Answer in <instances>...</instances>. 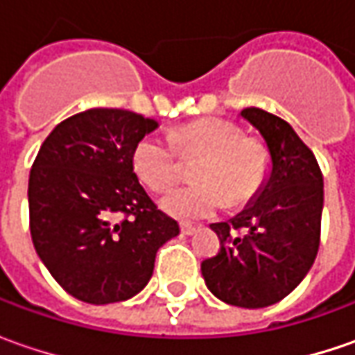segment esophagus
<instances>
[{
  "label": "esophagus",
  "instance_id": "esophagus-1",
  "mask_svg": "<svg viewBox=\"0 0 355 355\" xmlns=\"http://www.w3.org/2000/svg\"><path fill=\"white\" fill-rule=\"evenodd\" d=\"M180 229H182V233H184V235H193V233H196V227L189 225V223H182Z\"/></svg>",
  "mask_w": 355,
  "mask_h": 355
}]
</instances>
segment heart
<instances>
[{
	"instance_id": "heart-1",
	"label": "heart",
	"mask_w": 355,
	"mask_h": 355,
	"mask_svg": "<svg viewBox=\"0 0 355 355\" xmlns=\"http://www.w3.org/2000/svg\"><path fill=\"white\" fill-rule=\"evenodd\" d=\"M170 139L148 134L132 150V170L150 191H166L180 175L182 157L199 156L196 184L171 189L162 209L175 219H203L221 207H241L263 189L270 156L261 140L247 138L223 118H199L171 132Z\"/></svg>"
}]
</instances>
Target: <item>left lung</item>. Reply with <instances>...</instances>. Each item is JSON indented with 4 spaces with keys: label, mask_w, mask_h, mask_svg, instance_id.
<instances>
[{
    "label": "left lung",
    "mask_w": 355,
    "mask_h": 355,
    "mask_svg": "<svg viewBox=\"0 0 355 355\" xmlns=\"http://www.w3.org/2000/svg\"><path fill=\"white\" fill-rule=\"evenodd\" d=\"M241 116L265 138L270 175L225 223H211L219 252L201 263L207 288L231 306L265 308L293 293L320 247L324 180L316 157L282 118L261 108Z\"/></svg>",
    "instance_id": "left-lung-1"
}]
</instances>
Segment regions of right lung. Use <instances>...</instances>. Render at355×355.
Instances as JSON below:
<instances>
[{
  "label": "right lung",
  "instance_id": "right-lung-1",
  "mask_svg": "<svg viewBox=\"0 0 355 355\" xmlns=\"http://www.w3.org/2000/svg\"><path fill=\"white\" fill-rule=\"evenodd\" d=\"M156 120L120 108H90L45 138L29 173V229L53 279L89 304L138 294L157 249L180 235L132 170L136 142Z\"/></svg>",
  "mask_w": 355,
  "mask_h": 355
}]
</instances>
